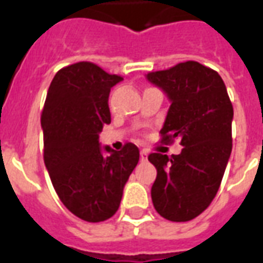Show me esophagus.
Here are the masks:
<instances>
[{
  "label": "esophagus",
  "instance_id": "1",
  "mask_svg": "<svg viewBox=\"0 0 263 263\" xmlns=\"http://www.w3.org/2000/svg\"><path fill=\"white\" fill-rule=\"evenodd\" d=\"M140 160L146 161L147 160V150H140Z\"/></svg>",
  "mask_w": 263,
  "mask_h": 263
}]
</instances>
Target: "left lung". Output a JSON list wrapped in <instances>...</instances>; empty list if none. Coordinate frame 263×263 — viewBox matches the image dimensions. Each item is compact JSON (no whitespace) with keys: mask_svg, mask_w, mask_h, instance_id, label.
<instances>
[{"mask_svg":"<svg viewBox=\"0 0 263 263\" xmlns=\"http://www.w3.org/2000/svg\"><path fill=\"white\" fill-rule=\"evenodd\" d=\"M146 77L171 99L160 142L178 138L183 146L171 157L149 154L157 168L153 205L165 219L187 222L207 210L219 189L232 153L233 106L219 74L194 60Z\"/></svg>","mask_w":263,"mask_h":263,"instance_id":"obj_1","label":"left lung"}]
</instances>
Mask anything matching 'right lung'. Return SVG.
Wrapping results in <instances>:
<instances>
[{
    "label": "right lung",
    "instance_id": "add662e5",
    "mask_svg": "<svg viewBox=\"0 0 263 263\" xmlns=\"http://www.w3.org/2000/svg\"><path fill=\"white\" fill-rule=\"evenodd\" d=\"M121 80L92 62H78L55 74L44 103V163L60 201L87 222L117 212L139 161V149L131 142L120 152L106 147L109 156L100 152L99 132L111 121L110 89Z\"/></svg>",
    "mask_w": 263,
    "mask_h": 263
}]
</instances>
